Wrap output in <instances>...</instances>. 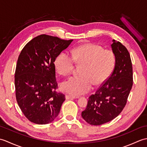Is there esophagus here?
I'll list each match as a JSON object with an SVG mask.
<instances>
[{
	"label": "esophagus",
	"mask_w": 147,
	"mask_h": 147,
	"mask_svg": "<svg viewBox=\"0 0 147 147\" xmlns=\"http://www.w3.org/2000/svg\"><path fill=\"white\" fill-rule=\"evenodd\" d=\"M78 98V96H71V95H65V98L67 100H69V99H74V98Z\"/></svg>",
	"instance_id": "1"
}]
</instances>
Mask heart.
<instances>
[{"label": "heart", "instance_id": "1", "mask_svg": "<svg viewBox=\"0 0 147 147\" xmlns=\"http://www.w3.org/2000/svg\"><path fill=\"white\" fill-rule=\"evenodd\" d=\"M75 62L82 65L80 72L82 76H72L62 83V90L72 95L78 96L88 92L95 86L104 84L116 64V57L111 50H105L98 45L87 43L79 46L73 51L62 52L56 57V70L66 76L73 69Z\"/></svg>", "mask_w": 147, "mask_h": 147}]
</instances>
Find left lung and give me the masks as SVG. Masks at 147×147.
<instances>
[{
    "instance_id": "left-lung-1",
    "label": "left lung",
    "mask_w": 147,
    "mask_h": 147,
    "mask_svg": "<svg viewBox=\"0 0 147 147\" xmlns=\"http://www.w3.org/2000/svg\"><path fill=\"white\" fill-rule=\"evenodd\" d=\"M116 57L113 73L106 82L90 96L82 117L91 125L98 126L114 119L126 104L133 86V67L129 53L122 43L112 40Z\"/></svg>"
}]
</instances>
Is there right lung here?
<instances>
[{"label": "right lung", "instance_id": "right-lung-1", "mask_svg": "<svg viewBox=\"0 0 147 147\" xmlns=\"http://www.w3.org/2000/svg\"><path fill=\"white\" fill-rule=\"evenodd\" d=\"M73 40L47 35L33 38L18 57L15 71L16 97L19 107L30 121L51 123L57 117L65 95L57 93L54 62Z\"/></svg>", "mask_w": 147, "mask_h": 147}]
</instances>
